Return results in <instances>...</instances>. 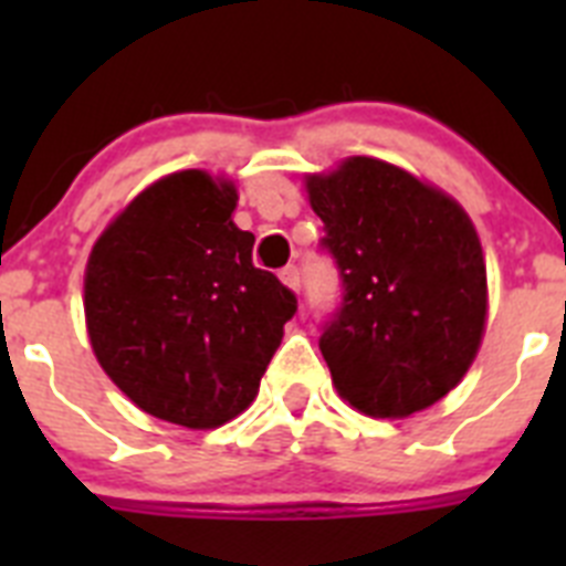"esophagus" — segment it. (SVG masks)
<instances>
[{"mask_svg": "<svg viewBox=\"0 0 566 566\" xmlns=\"http://www.w3.org/2000/svg\"><path fill=\"white\" fill-rule=\"evenodd\" d=\"M280 280L286 283L292 292H300V272L297 266H286V269H280Z\"/></svg>", "mask_w": 566, "mask_h": 566, "instance_id": "esophagus-1", "label": "esophagus"}]
</instances>
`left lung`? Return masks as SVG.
I'll return each instance as SVG.
<instances>
[{
	"label": "left lung",
	"instance_id": "1",
	"mask_svg": "<svg viewBox=\"0 0 566 566\" xmlns=\"http://www.w3.org/2000/svg\"><path fill=\"white\" fill-rule=\"evenodd\" d=\"M339 269L343 303L319 352L339 397L368 417L402 419L453 391L476 357L488 272L468 212L411 172L354 155L308 175Z\"/></svg>",
	"mask_w": 566,
	"mask_h": 566
}]
</instances>
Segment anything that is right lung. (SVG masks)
I'll return each instance as SVG.
<instances>
[{
  "mask_svg": "<svg viewBox=\"0 0 566 566\" xmlns=\"http://www.w3.org/2000/svg\"><path fill=\"white\" fill-rule=\"evenodd\" d=\"M238 189L203 169L135 195L84 272L90 345L149 417L207 431L243 413L297 312L254 234L234 227Z\"/></svg>",
  "mask_w": 566,
  "mask_h": 566,
  "instance_id": "obj_1",
  "label": "right lung"
}]
</instances>
